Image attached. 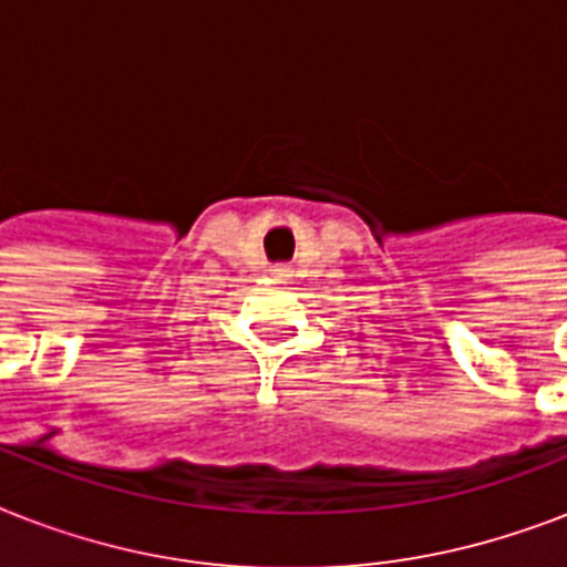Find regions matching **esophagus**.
I'll use <instances>...</instances> for the list:
<instances>
[{"label":"esophagus","instance_id":"obj_1","mask_svg":"<svg viewBox=\"0 0 567 567\" xmlns=\"http://www.w3.org/2000/svg\"><path fill=\"white\" fill-rule=\"evenodd\" d=\"M276 276H285V270H276Z\"/></svg>","mask_w":567,"mask_h":567}]
</instances>
